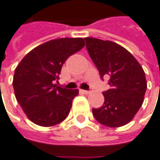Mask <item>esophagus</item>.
Listing matches in <instances>:
<instances>
[{
    "label": "esophagus",
    "mask_w": 160,
    "mask_h": 160,
    "mask_svg": "<svg viewBox=\"0 0 160 160\" xmlns=\"http://www.w3.org/2000/svg\"><path fill=\"white\" fill-rule=\"evenodd\" d=\"M91 91H92V90H84V89H81V90H80V92L83 94H89L91 93Z\"/></svg>",
    "instance_id": "esophagus-1"
}]
</instances>
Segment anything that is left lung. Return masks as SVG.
Returning <instances> with one entry per match:
<instances>
[{"mask_svg": "<svg viewBox=\"0 0 160 160\" xmlns=\"http://www.w3.org/2000/svg\"><path fill=\"white\" fill-rule=\"evenodd\" d=\"M84 39L101 79L110 78V88L103 92V106L92 109L94 117L108 127L125 125L143 103L147 81L142 67L131 52L115 42L94 38Z\"/></svg>", "mask_w": 160, "mask_h": 160, "instance_id": "8db88e82", "label": "left lung"}]
</instances>
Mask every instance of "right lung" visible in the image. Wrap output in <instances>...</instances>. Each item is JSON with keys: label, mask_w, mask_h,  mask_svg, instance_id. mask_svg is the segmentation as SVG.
Segmentation results:
<instances>
[{"label": "right lung", "mask_w": 160, "mask_h": 160, "mask_svg": "<svg viewBox=\"0 0 160 160\" xmlns=\"http://www.w3.org/2000/svg\"><path fill=\"white\" fill-rule=\"evenodd\" d=\"M85 45L82 38H58L37 46L15 69V97L28 119L40 126H53L66 118L78 89L53 84L62 64Z\"/></svg>", "instance_id": "add662e5"}]
</instances>
